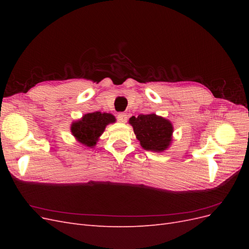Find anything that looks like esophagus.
<instances>
[{"instance_id":"esophagus-1","label":"esophagus","mask_w":249,"mask_h":249,"mask_svg":"<svg viewBox=\"0 0 249 249\" xmlns=\"http://www.w3.org/2000/svg\"><path fill=\"white\" fill-rule=\"evenodd\" d=\"M127 119V115L125 113H118L117 114V120L119 123H125Z\"/></svg>"}]
</instances>
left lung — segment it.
Returning a JSON list of instances; mask_svg holds the SVG:
<instances>
[{"instance_id": "left-lung-1", "label": "left lung", "mask_w": 249, "mask_h": 249, "mask_svg": "<svg viewBox=\"0 0 249 249\" xmlns=\"http://www.w3.org/2000/svg\"><path fill=\"white\" fill-rule=\"evenodd\" d=\"M136 138L146 150L160 153L167 149L172 141L173 126L168 119L156 114H140L129 120Z\"/></svg>"}]
</instances>
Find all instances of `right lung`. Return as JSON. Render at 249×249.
<instances>
[{
  "label": "right lung",
  "mask_w": 249,
  "mask_h": 249,
  "mask_svg": "<svg viewBox=\"0 0 249 249\" xmlns=\"http://www.w3.org/2000/svg\"><path fill=\"white\" fill-rule=\"evenodd\" d=\"M115 117L110 113L92 112L87 113L80 120L71 124V131L80 143L88 147H93L105 127L115 123Z\"/></svg>",
  "instance_id": "1"
}]
</instances>
